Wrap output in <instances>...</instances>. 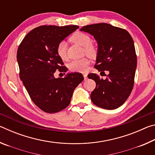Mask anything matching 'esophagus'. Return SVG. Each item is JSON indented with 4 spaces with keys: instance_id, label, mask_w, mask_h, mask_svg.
I'll list each match as a JSON object with an SVG mask.
<instances>
[{
    "instance_id": "obj_1",
    "label": "esophagus",
    "mask_w": 155,
    "mask_h": 155,
    "mask_svg": "<svg viewBox=\"0 0 155 155\" xmlns=\"http://www.w3.org/2000/svg\"><path fill=\"white\" fill-rule=\"evenodd\" d=\"M83 77L84 78H85V80H86L87 78V74H86V73H83Z\"/></svg>"
}]
</instances>
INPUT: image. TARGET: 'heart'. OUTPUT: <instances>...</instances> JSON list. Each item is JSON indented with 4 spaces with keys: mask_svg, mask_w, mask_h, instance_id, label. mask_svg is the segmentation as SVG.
<instances>
[{
    "mask_svg": "<svg viewBox=\"0 0 155 155\" xmlns=\"http://www.w3.org/2000/svg\"><path fill=\"white\" fill-rule=\"evenodd\" d=\"M73 43L84 47L85 54L90 57H94L96 54V48L91 44V38L88 35L83 33H76L70 38ZM57 53L61 59H65L67 57V44L65 41H62L58 44L57 46ZM90 61L87 58H83L78 60H74L68 64V68L72 72H83L87 69Z\"/></svg>",
    "mask_w": 155,
    "mask_h": 155,
    "instance_id": "1",
    "label": "heart"
}]
</instances>
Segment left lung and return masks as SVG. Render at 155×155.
Here are the masks:
<instances>
[{"instance_id": "obj_1", "label": "left lung", "mask_w": 155, "mask_h": 155, "mask_svg": "<svg viewBox=\"0 0 155 155\" xmlns=\"http://www.w3.org/2000/svg\"><path fill=\"white\" fill-rule=\"evenodd\" d=\"M94 36L98 44L95 68L99 72L108 71L106 79L96 74L88 78L96 82L91 94L95 105L104 109H115L124 103L134 85L137 56L129 33L107 23L84 26L80 29Z\"/></svg>"}]
</instances>
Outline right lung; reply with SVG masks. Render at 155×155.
Masks as SVG:
<instances>
[{"label": "right lung", "mask_w": 155, "mask_h": 155, "mask_svg": "<svg viewBox=\"0 0 155 155\" xmlns=\"http://www.w3.org/2000/svg\"><path fill=\"white\" fill-rule=\"evenodd\" d=\"M77 28V25L41 26L31 31L18 47L20 78L33 103L44 112L53 114L66 108L84 79L79 72L68 73L64 78L54 76L57 70L68 71L57 46Z\"/></svg>", "instance_id": "add662e5"}]
</instances>
